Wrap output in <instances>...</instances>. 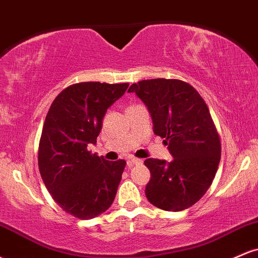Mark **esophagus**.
I'll list each match as a JSON object with an SVG mask.
<instances>
[{
	"label": "esophagus",
	"instance_id": "esophagus-1",
	"mask_svg": "<svg viewBox=\"0 0 258 258\" xmlns=\"http://www.w3.org/2000/svg\"><path fill=\"white\" fill-rule=\"evenodd\" d=\"M137 164H142V160L141 159L130 158L128 160H127V166H128V167L135 166V165H137Z\"/></svg>",
	"mask_w": 258,
	"mask_h": 258
}]
</instances>
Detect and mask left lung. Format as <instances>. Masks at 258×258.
<instances>
[{
  "label": "left lung",
  "instance_id": "left-lung-1",
  "mask_svg": "<svg viewBox=\"0 0 258 258\" xmlns=\"http://www.w3.org/2000/svg\"><path fill=\"white\" fill-rule=\"evenodd\" d=\"M147 105L153 130L164 138L172 161L147 159L146 195L165 211H182L198 203L211 185L221 160V141L205 100L193 86L176 79L142 80L131 85Z\"/></svg>",
  "mask_w": 258,
  "mask_h": 258
}]
</instances>
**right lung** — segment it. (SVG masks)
Instances as JSON below:
<instances>
[{
    "instance_id": "add662e5",
    "label": "right lung",
    "mask_w": 258,
    "mask_h": 258,
    "mask_svg": "<svg viewBox=\"0 0 258 258\" xmlns=\"http://www.w3.org/2000/svg\"><path fill=\"white\" fill-rule=\"evenodd\" d=\"M128 84L80 82L53 100L44 120L38 170L49 194L67 214L91 220L111 206L125 160L108 161L88 152L96 144L103 117Z\"/></svg>"
}]
</instances>
